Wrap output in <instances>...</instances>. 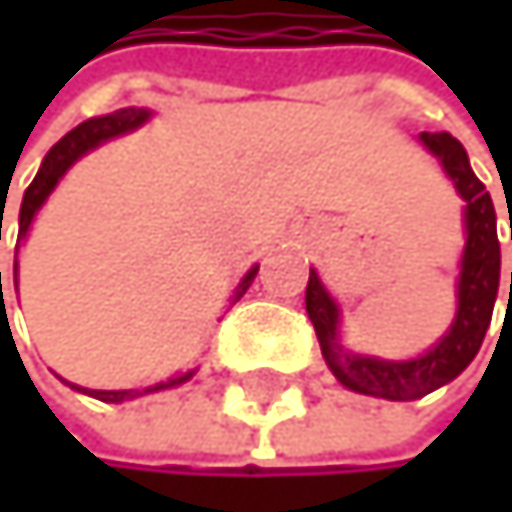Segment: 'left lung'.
Segmentation results:
<instances>
[{"instance_id":"1","label":"left lung","mask_w":512,"mask_h":512,"mask_svg":"<svg viewBox=\"0 0 512 512\" xmlns=\"http://www.w3.org/2000/svg\"><path fill=\"white\" fill-rule=\"evenodd\" d=\"M418 141L436 156L445 178L455 184L458 196L464 199V254L461 273L455 285L458 310L442 338L415 359H381L353 353L341 344V307L331 298V291L322 285L319 273L310 267L307 282V316L316 328L322 347V359L347 390L390 399V402H411L421 399L445 384L455 381L461 371L476 359L482 338L491 325L501 285V242H498V214L485 184L473 174L467 150L458 137L448 131H421ZM512 224V218H510ZM512 301V273L510 298Z\"/></svg>"}]
</instances>
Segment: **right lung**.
<instances>
[{
  "instance_id": "add662e5",
  "label": "right lung",
  "mask_w": 512,
  "mask_h": 512,
  "mask_svg": "<svg viewBox=\"0 0 512 512\" xmlns=\"http://www.w3.org/2000/svg\"><path fill=\"white\" fill-rule=\"evenodd\" d=\"M150 110H137V107H125V110H116V113H107V116H94V119H85L82 125H76L73 131H67L61 141H57L48 153H45V159H42V165H39V171H36V178H33V184L27 187V193H24V202H21V218H17V248H21V242L30 236V227H33V221H36V214H39V208L48 202V196L54 193V187L61 184V178L64 174L85 156V153H91V150H97L101 144H107V141H113V137H122V134H128V131H134V128H141L144 122H150ZM2 224V218H0ZM254 276H258V264H254L245 276H242V282L236 285V294H233V304L242 298V294L248 291V285L254 282ZM14 282H17V261H14ZM0 294H2V273H0ZM196 375V368H190V371H184V375H174V378H168V381H159V384H150V387H144V390H88V387H79V384H70V381H64L67 387H73V390H79V393H85V396H94V399H101V402H128V399H137V396H147V393H159V390H171V387H178V384H184V381H190Z\"/></svg>"
}]
</instances>
